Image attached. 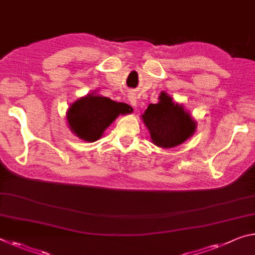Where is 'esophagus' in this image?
I'll return each instance as SVG.
<instances>
[{
    "label": "esophagus",
    "instance_id": "esophagus-1",
    "mask_svg": "<svg viewBox=\"0 0 255 255\" xmlns=\"http://www.w3.org/2000/svg\"><path fill=\"white\" fill-rule=\"evenodd\" d=\"M128 100H129V102H130V104L132 107H135L136 106V103H137V100H136V96L134 95V94H130L128 96Z\"/></svg>",
    "mask_w": 255,
    "mask_h": 255
}]
</instances>
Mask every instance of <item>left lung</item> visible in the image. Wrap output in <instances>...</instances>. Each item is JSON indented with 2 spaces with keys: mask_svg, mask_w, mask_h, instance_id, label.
Returning <instances> with one entry per match:
<instances>
[{
  "mask_svg": "<svg viewBox=\"0 0 255 255\" xmlns=\"http://www.w3.org/2000/svg\"><path fill=\"white\" fill-rule=\"evenodd\" d=\"M160 102L149 104L142 116L148 128L152 142L169 148L184 143L195 131L196 124L184 108L175 104L165 93H161Z\"/></svg>",
  "mask_w": 255,
  "mask_h": 255,
  "instance_id": "8db88e82",
  "label": "left lung"
}]
</instances>
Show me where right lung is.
I'll list each match as a JSON object with an SVG mask.
<instances>
[{
	"instance_id": "right-lung-1",
	"label": "right lung",
	"mask_w": 255,
	"mask_h": 255,
	"mask_svg": "<svg viewBox=\"0 0 255 255\" xmlns=\"http://www.w3.org/2000/svg\"><path fill=\"white\" fill-rule=\"evenodd\" d=\"M128 112H131V108L127 104L103 96L88 95L72 104L67 118L71 130L79 138L95 142L117 117Z\"/></svg>"
}]
</instances>
